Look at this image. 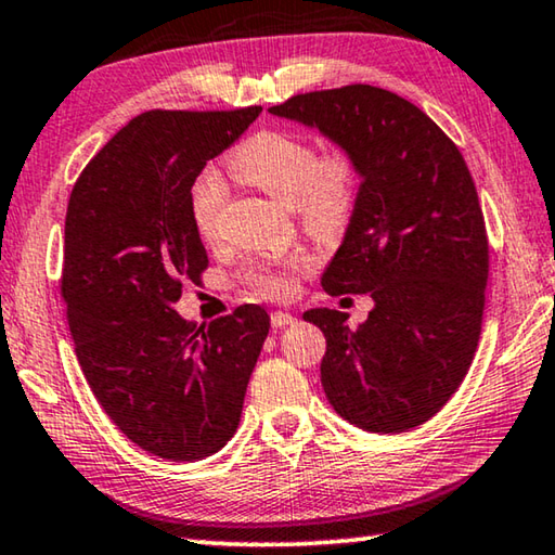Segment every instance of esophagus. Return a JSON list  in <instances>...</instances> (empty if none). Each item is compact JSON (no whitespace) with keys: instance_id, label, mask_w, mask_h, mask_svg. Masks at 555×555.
<instances>
[{"instance_id":"obj_1","label":"esophagus","mask_w":555,"mask_h":555,"mask_svg":"<svg viewBox=\"0 0 555 555\" xmlns=\"http://www.w3.org/2000/svg\"><path fill=\"white\" fill-rule=\"evenodd\" d=\"M291 323H296V315L281 313V311L271 313V325H274V327H286V325H291Z\"/></svg>"}]
</instances>
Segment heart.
<instances>
[{"label": "heart", "instance_id": "b5f03b06", "mask_svg": "<svg viewBox=\"0 0 555 555\" xmlns=\"http://www.w3.org/2000/svg\"><path fill=\"white\" fill-rule=\"evenodd\" d=\"M232 176L291 205L308 234L335 240L350 228L360 195V166L347 146H331L318 154L306 137L286 129H259L234 149L228 158ZM228 203V183L218 168H203L188 191V212L195 232L205 242L218 237L220 218ZM315 264L306 249L288 255L259 257L242 267V284L261 298H286L296 291V279Z\"/></svg>", "mask_w": 555, "mask_h": 555}]
</instances>
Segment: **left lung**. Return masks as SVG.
I'll return each mask as SVG.
<instances>
[{"mask_svg":"<svg viewBox=\"0 0 555 555\" xmlns=\"http://www.w3.org/2000/svg\"><path fill=\"white\" fill-rule=\"evenodd\" d=\"M269 112L350 149L362 176L323 288L370 294L374 308L357 327L335 308L304 313L325 335L327 401L372 434L426 424L463 384L482 333L490 242L463 154L424 109L362 82Z\"/></svg>","mask_w":555,"mask_h":555,"instance_id":"1","label":"left lung"}]
</instances>
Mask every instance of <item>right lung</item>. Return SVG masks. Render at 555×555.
<instances>
[{
    "label": "right lung",
    "instance_id": "right-lung-1",
    "mask_svg": "<svg viewBox=\"0 0 555 555\" xmlns=\"http://www.w3.org/2000/svg\"><path fill=\"white\" fill-rule=\"evenodd\" d=\"M261 107L149 109L82 168L65 212L61 298L92 393L146 453L191 463L240 426L269 313L237 306L210 325L173 311L208 269L188 191Z\"/></svg>",
    "mask_w": 555,
    "mask_h": 555
}]
</instances>
